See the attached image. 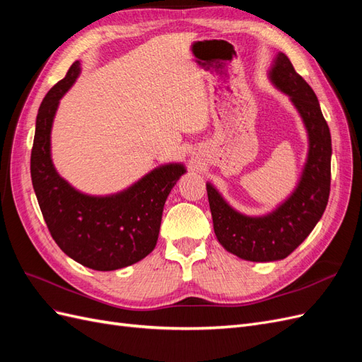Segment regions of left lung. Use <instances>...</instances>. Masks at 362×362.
<instances>
[{
    "mask_svg": "<svg viewBox=\"0 0 362 362\" xmlns=\"http://www.w3.org/2000/svg\"><path fill=\"white\" fill-rule=\"evenodd\" d=\"M269 75L273 84L290 96L308 131V158L298 187L273 213L249 217L229 206L221 193L206 184L218 243L238 258L255 262L288 257L320 221L331 190V133L314 90L284 52L276 56Z\"/></svg>",
    "mask_w": 362,
    "mask_h": 362,
    "instance_id": "8db88e82",
    "label": "left lung"
}]
</instances>
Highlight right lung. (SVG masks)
<instances>
[{
  "mask_svg": "<svg viewBox=\"0 0 362 362\" xmlns=\"http://www.w3.org/2000/svg\"><path fill=\"white\" fill-rule=\"evenodd\" d=\"M78 74L80 62H75L39 107L31 181L54 242L80 264L108 272L134 264L154 250L164 202L185 169L180 163L164 164L112 196H89L71 187L54 169L51 127L60 98Z\"/></svg>",
  "mask_w": 362,
  "mask_h": 362,
  "instance_id": "1",
  "label": "right lung"
}]
</instances>
